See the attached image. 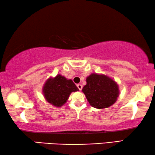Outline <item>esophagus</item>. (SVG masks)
<instances>
[{"label": "esophagus", "instance_id": "esophagus-1", "mask_svg": "<svg viewBox=\"0 0 155 155\" xmlns=\"http://www.w3.org/2000/svg\"><path fill=\"white\" fill-rule=\"evenodd\" d=\"M77 87H78V90H79L81 91V90H82L83 86H82V85H81V84H78V85H77Z\"/></svg>", "mask_w": 155, "mask_h": 155}]
</instances>
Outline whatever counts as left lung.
<instances>
[{
  "mask_svg": "<svg viewBox=\"0 0 155 155\" xmlns=\"http://www.w3.org/2000/svg\"><path fill=\"white\" fill-rule=\"evenodd\" d=\"M86 82L82 91L91 107L108 108L116 102L120 93L118 85L108 76L93 73L87 77Z\"/></svg>",
  "mask_w": 155,
  "mask_h": 155,
  "instance_id": "8db88e82",
  "label": "left lung"
}]
</instances>
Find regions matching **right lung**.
Instances as JSON below:
<instances>
[{
    "label": "right lung",
    "mask_w": 155,
    "mask_h": 155,
    "mask_svg": "<svg viewBox=\"0 0 155 155\" xmlns=\"http://www.w3.org/2000/svg\"><path fill=\"white\" fill-rule=\"evenodd\" d=\"M77 91L78 89L73 81L61 74H57L54 78L50 77L44 83L42 89L46 101L56 107L64 105L70 94Z\"/></svg>",
    "instance_id": "1"
}]
</instances>
